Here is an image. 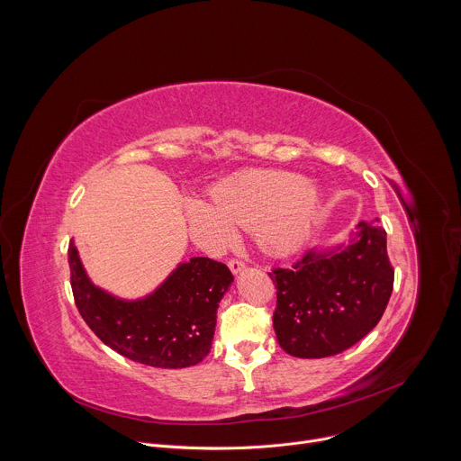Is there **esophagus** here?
<instances>
[{
	"label": "esophagus",
	"instance_id": "obj_1",
	"mask_svg": "<svg viewBox=\"0 0 461 461\" xmlns=\"http://www.w3.org/2000/svg\"><path fill=\"white\" fill-rule=\"evenodd\" d=\"M228 268L231 270V274L233 276H237V274H240L246 267H244V262L242 260H237V258H231L230 262H228Z\"/></svg>",
	"mask_w": 461,
	"mask_h": 461
}]
</instances>
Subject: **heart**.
I'll use <instances>...</instances> for the list:
<instances>
[{
  "label": "heart",
  "instance_id": "obj_1",
  "mask_svg": "<svg viewBox=\"0 0 461 461\" xmlns=\"http://www.w3.org/2000/svg\"><path fill=\"white\" fill-rule=\"evenodd\" d=\"M210 203L185 201L191 230L210 246H226L235 228L251 230L255 242L270 255H288L310 237L322 193L303 175L281 169H248L219 182Z\"/></svg>",
  "mask_w": 461,
  "mask_h": 461
}]
</instances>
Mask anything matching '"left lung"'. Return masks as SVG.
Here are the masks:
<instances>
[{
  "label": "left lung",
  "instance_id": "1",
  "mask_svg": "<svg viewBox=\"0 0 461 461\" xmlns=\"http://www.w3.org/2000/svg\"><path fill=\"white\" fill-rule=\"evenodd\" d=\"M277 288L274 328L281 348L303 359L345 352L379 322L393 285L386 233L377 219L348 240L312 248L292 268L270 274Z\"/></svg>",
  "mask_w": 461,
  "mask_h": 461
}]
</instances>
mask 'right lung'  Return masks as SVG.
I'll return each mask as SVG.
<instances>
[{
	"instance_id": "obj_1",
	"label": "right lung",
	"mask_w": 461,
	"mask_h": 461,
	"mask_svg": "<svg viewBox=\"0 0 461 461\" xmlns=\"http://www.w3.org/2000/svg\"><path fill=\"white\" fill-rule=\"evenodd\" d=\"M77 308L91 330L120 356L157 368H185L212 350L217 308L233 283L226 265L191 257L140 299H122L96 286L69 244Z\"/></svg>"
}]
</instances>
